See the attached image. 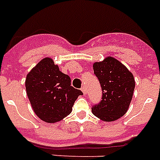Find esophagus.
Returning a JSON list of instances; mask_svg holds the SVG:
<instances>
[{
	"mask_svg": "<svg viewBox=\"0 0 160 160\" xmlns=\"http://www.w3.org/2000/svg\"><path fill=\"white\" fill-rule=\"evenodd\" d=\"M81 91H82V92H83V94H84V95H85V94H86V89H85V86L81 87Z\"/></svg>",
	"mask_w": 160,
	"mask_h": 160,
	"instance_id": "1",
	"label": "esophagus"
}]
</instances>
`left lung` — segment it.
<instances>
[{
    "label": "left lung",
    "instance_id": "obj_1",
    "mask_svg": "<svg viewBox=\"0 0 160 160\" xmlns=\"http://www.w3.org/2000/svg\"><path fill=\"white\" fill-rule=\"evenodd\" d=\"M100 81L102 100L92 107V113L104 122H112L126 114L131 103L135 80L131 71L113 57L93 64Z\"/></svg>",
    "mask_w": 160,
    "mask_h": 160
}]
</instances>
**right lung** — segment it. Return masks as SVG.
<instances>
[{
  "mask_svg": "<svg viewBox=\"0 0 160 160\" xmlns=\"http://www.w3.org/2000/svg\"><path fill=\"white\" fill-rule=\"evenodd\" d=\"M70 78L59 70L51 58H44L27 75V95L32 110L45 122L54 123L72 112L82 91L70 85Z\"/></svg>",
  "mask_w": 160,
  "mask_h": 160,
  "instance_id": "add662e5",
  "label": "right lung"
}]
</instances>
